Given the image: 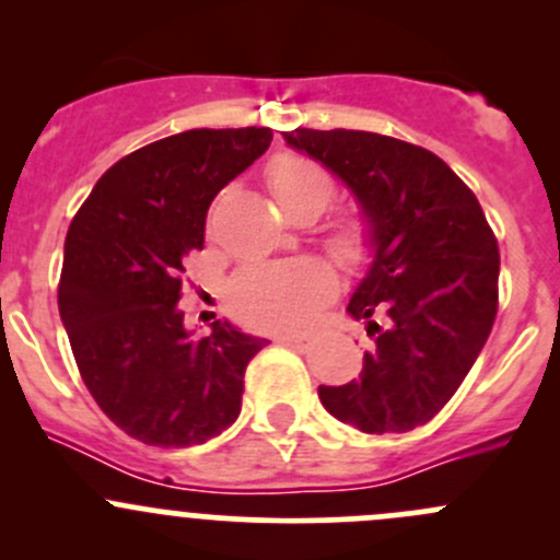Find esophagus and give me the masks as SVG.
Wrapping results in <instances>:
<instances>
[{
	"instance_id": "obj_1",
	"label": "esophagus",
	"mask_w": 560,
	"mask_h": 560,
	"mask_svg": "<svg viewBox=\"0 0 560 560\" xmlns=\"http://www.w3.org/2000/svg\"><path fill=\"white\" fill-rule=\"evenodd\" d=\"M276 341L287 343V347H303L306 336H301V332H281V336H276Z\"/></svg>"
}]
</instances>
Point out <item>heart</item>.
<instances>
[{
  "label": "heart",
  "instance_id": "b5f03b06",
  "mask_svg": "<svg viewBox=\"0 0 560 560\" xmlns=\"http://www.w3.org/2000/svg\"><path fill=\"white\" fill-rule=\"evenodd\" d=\"M268 184L281 211L308 208L319 217L332 197L330 175L306 156L281 154L270 162ZM330 246L347 262H363L371 252V233L363 222H347L332 233ZM332 295V273L322 262L301 259L290 265L252 268L233 284V308L241 319L257 327L306 325Z\"/></svg>",
  "mask_w": 560,
  "mask_h": 560
}]
</instances>
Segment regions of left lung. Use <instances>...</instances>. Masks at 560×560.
Here are the masks:
<instances>
[{"instance_id":"8db88e82","label":"left lung","mask_w":560,"mask_h":560,"mask_svg":"<svg viewBox=\"0 0 560 560\" xmlns=\"http://www.w3.org/2000/svg\"><path fill=\"white\" fill-rule=\"evenodd\" d=\"M281 135L352 191L371 233L347 314L374 347L360 380L319 385L322 406L363 433L425 425L466 380L499 308V244L479 200L447 162L387 135Z\"/></svg>"}]
</instances>
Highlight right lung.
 Segmentation results:
<instances>
[{"label": "right lung", "instance_id": "add662e5", "mask_svg": "<svg viewBox=\"0 0 560 560\" xmlns=\"http://www.w3.org/2000/svg\"><path fill=\"white\" fill-rule=\"evenodd\" d=\"M268 127L186 129L118 160L65 241L59 314L100 409L151 447L206 444L241 415L265 338L217 319L186 330L180 273L213 197L268 151Z\"/></svg>", "mask_w": 560, "mask_h": 560}]
</instances>
